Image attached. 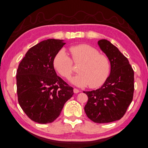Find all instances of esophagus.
<instances>
[{"mask_svg": "<svg viewBox=\"0 0 148 148\" xmlns=\"http://www.w3.org/2000/svg\"><path fill=\"white\" fill-rule=\"evenodd\" d=\"M73 91H74V93H75V94H77V93H79V90L77 89V88H74Z\"/></svg>", "mask_w": 148, "mask_h": 148, "instance_id": "1", "label": "esophagus"}]
</instances>
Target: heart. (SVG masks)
Masks as SVG:
<instances>
[{
  "label": "heart",
  "instance_id": "heart-1",
  "mask_svg": "<svg viewBox=\"0 0 148 148\" xmlns=\"http://www.w3.org/2000/svg\"><path fill=\"white\" fill-rule=\"evenodd\" d=\"M69 52L71 59L64 50L58 52L54 58L53 66L61 76L68 78L74 72L73 63L79 64L77 69L79 73L71 79L72 83L78 86L89 85L90 88L104 83L110 69L108 58L87 44L71 46Z\"/></svg>",
  "mask_w": 148,
  "mask_h": 148
}]
</instances>
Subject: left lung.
I'll return each mask as SVG.
<instances>
[{
  "mask_svg": "<svg viewBox=\"0 0 148 148\" xmlns=\"http://www.w3.org/2000/svg\"><path fill=\"white\" fill-rule=\"evenodd\" d=\"M98 45L110 62V74L101 88L83 92L88 96L84 109L93 122L108 123L121 119L131 104L134 71L127 58L108 40H100Z\"/></svg>",
  "mask_w": 148,
  "mask_h": 148,
  "instance_id": "left-lung-1",
  "label": "left lung"
}]
</instances>
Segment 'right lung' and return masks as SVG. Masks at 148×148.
<instances>
[{"instance_id":"add662e5","label":"right lung","mask_w":148,"mask_h":148,"mask_svg":"<svg viewBox=\"0 0 148 148\" xmlns=\"http://www.w3.org/2000/svg\"><path fill=\"white\" fill-rule=\"evenodd\" d=\"M65 44L62 40H43L29 49L17 69L18 103L36 123L53 122L74 94L73 88L57 76L53 66L55 55Z\"/></svg>"}]
</instances>
